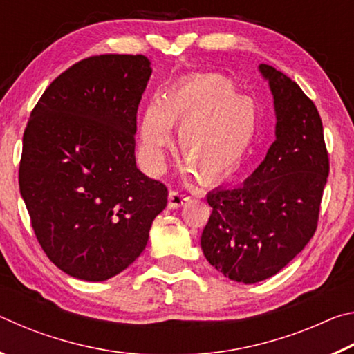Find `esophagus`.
<instances>
[{
	"mask_svg": "<svg viewBox=\"0 0 354 354\" xmlns=\"http://www.w3.org/2000/svg\"><path fill=\"white\" fill-rule=\"evenodd\" d=\"M190 200L189 195L183 194V192H178V190H170L169 194V207L170 209H176L179 206L185 205Z\"/></svg>",
	"mask_w": 354,
	"mask_h": 354,
	"instance_id": "34e87169",
	"label": "esophagus"
}]
</instances>
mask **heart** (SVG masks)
<instances>
[{
	"instance_id": "1",
	"label": "heart",
	"mask_w": 354,
	"mask_h": 354,
	"mask_svg": "<svg viewBox=\"0 0 354 354\" xmlns=\"http://www.w3.org/2000/svg\"><path fill=\"white\" fill-rule=\"evenodd\" d=\"M171 124H181L178 153L201 184L223 183L239 170L256 134L251 101L221 75H196L175 84L143 112L139 153L149 173L164 170Z\"/></svg>"
}]
</instances>
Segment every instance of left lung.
<instances>
[{"label": "left lung", "mask_w": 354, "mask_h": 354, "mask_svg": "<svg viewBox=\"0 0 354 354\" xmlns=\"http://www.w3.org/2000/svg\"><path fill=\"white\" fill-rule=\"evenodd\" d=\"M277 140L239 187L207 194L212 214L201 250L232 281L254 284L277 274L314 236L329 159L315 104L295 81L267 64Z\"/></svg>", "instance_id": "1"}]
</instances>
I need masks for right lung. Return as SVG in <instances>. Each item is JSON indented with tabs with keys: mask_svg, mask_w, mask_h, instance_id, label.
<instances>
[{
	"mask_svg": "<svg viewBox=\"0 0 354 354\" xmlns=\"http://www.w3.org/2000/svg\"><path fill=\"white\" fill-rule=\"evenodd\" d=\"M142 55L82 59L41 95L23 134L20 194L35 237L70 277L106 281L147 247L169 190L136 165Z\"/></svg>",
	"mask_w": 354,
	"mask_h": 354,
	"instance_id": "add662e5",
	"label": "right lung"
}]
</instances>
